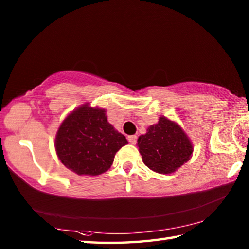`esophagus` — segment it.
I'll list each match as a JSON object with an SVG mask.
<instances>
[{"label":"esophagus","instance_id":"obj_1","mask_svg":"<svg viewBox=\"0 0 249 249\" xmlns=\"http://www.w3.org/2000/svg\"><path fill=\"white\" fill-rule=\"evenodd\" d=\"M127 140L130 144L134 145V144H136V142H137V136L136 135H129V136L127 137Z\"/></svg>","mask_w":249,"mask_h":249}]
</instances>
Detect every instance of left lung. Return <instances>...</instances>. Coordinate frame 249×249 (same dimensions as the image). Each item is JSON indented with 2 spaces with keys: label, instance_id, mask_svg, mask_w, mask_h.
<instances>
[{
  "label": "left lung",
  "instance_id": "left-lung-1",
  "mask_svg": "<svg viewBox=\"0 0 249 249\" xmlns=\"http://www.w3.org/2000/svg\"><path fill=\"white\" fill-rule=\"evenodd\" d=\"M138 148L142 161L158 174H171L190 159L192 144L183 129L161 116L145 135L138 137Z\"/></svg>",
  "mask_w": 249,
  "mask_h": 249
}]
</instances>
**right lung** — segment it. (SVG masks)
<instances>
[{"label": "right lung", "instance_id": "right-lung-1", "mask_svg": "<svg viewBox=\"0 0 249 249\" xmlns=\"http://www.w3.org/2000/svg\"><path fill=\"white\" fill-rule=\"evenodd\" d=\"M127 141L107 122L105 109L82 105L66 117L56 136L61 162L78 175L98 176L107 171Z\"/></svg>", "mask_w": 249, "mask_h": 249}]
</instances>
